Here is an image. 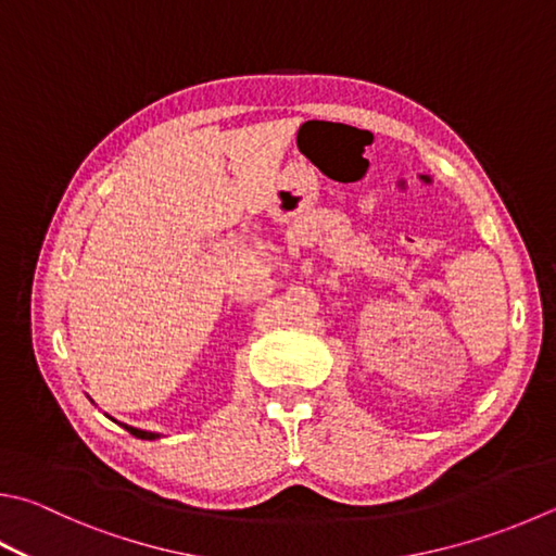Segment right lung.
I'll return each mask as SVG.
<instances>
[{
  "label": "right lung",
  "mask_w": 556,
  "mask_h": 556,
  "mask_svg": "<svg viewBox=\"0 0 556 556\" xmlns=\"http://www.w3.org/2000/svg\"><path fill=\"white\" fill-rule=\"evenodd\" d=\"M130 435L134 438H140V440H155V438H160V435H155V432H146V430H138V428H130V426H124Z\"/></svg>",
  "instance_id": "right-lung-1"
}]
</instances>
